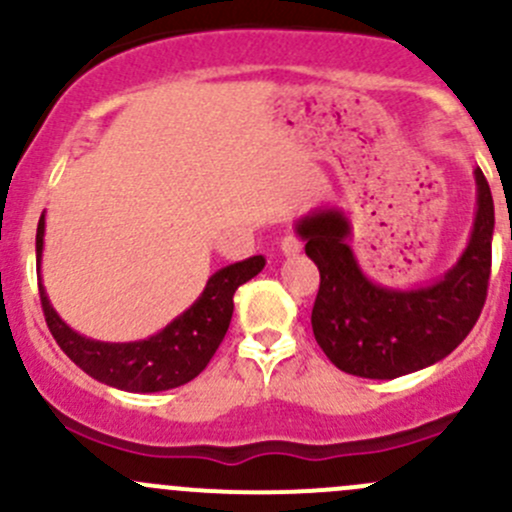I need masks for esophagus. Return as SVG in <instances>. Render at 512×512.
Segmentation results:
<instances>
[{
    "mask_svg": "<svg viewBox=\"0 0 512 512\" xmlns=\"http://www.w3.org/2000/svg\"><path fill=\"white\" fill-rule=\"evenodd\" d=\"M280 250H282V255H285V257H294V255H299V252H302V242H299L297 237L287 235L285 240L280 242Z\"/></svg>",
    "mask_w": 512,
    "mask_h": 512,
    "instance_id": "34e87169",
    "label": "esophagus"
}]
</instances>
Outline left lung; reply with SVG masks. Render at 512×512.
<instances>
[{
  "instance_id": "left-lung-1",
  "label": "left lung",
  "mask_w": 512,
  "mask_h": 512,
  "mask_svg": "<svg viewBox=\"0 0 512 512\" xmlns=\"http://www.w3.org/2000/svg\"><path fill=\"white\" fill-rule=\"evenodd\" d=\"M476 178L471 237L451 270L431 285H376L349 247L352 223L339 208H319L294 230L319 267L314 339L337 369L364 379H396L448 356L478 322L490 277L495 210L483 170Z\"/></svg>"
}]
</instances>
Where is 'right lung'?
I'll list each match as a JSON object with an SVG mask.
<instances>
[{
	"mask_svg": "<svg viewBox=\"0 0 512 512\" xmlns=\"http://www.w3.org/2000/svg\"><path fill=\"white\" fill-rule=\"evenodd\" d=\"M44 227V213H41L36 227V275H39L41 309L49 332L79 369L101 384L131 394H156L193 381L210 364L215 349L225 339L235 309L232 304L235 289L260 275L265 267V257L255 255L218 270L210 275L200 297L153 337L138 342H98L71 329L51 307L49 294L41 285Z\"/></svg>",
	"mask_w": 512,
	"mask_h": 512,
	"instance_id": "obj_1",
	"label": "right lung"
}]
</instances>
